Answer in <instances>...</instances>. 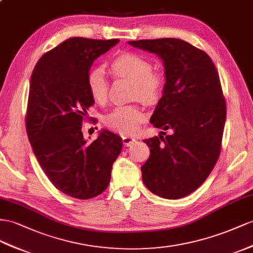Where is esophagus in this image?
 I'll return each instance as SVG.
<instances>
[{"label":"esophagus","mask_w":253,"mask_h":253,"mask_svg":"<svg viewBox=\"0 0 253 253\" xmlns=\"http://www.w3.org/2000/svg\"><path fill=\"white\" fill-rule=\"evenodd\" d=\"M135 141L137 140L132 137H129V135H125V137H123V143H124L125 146H131Z\"/></svg>","instance_id":"esophagus-1"}]
</instances>
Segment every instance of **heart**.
I'll list each match as a JSON object with an SVG mask.
<instances>
[{
    "mask_svg": "<svg viewBox=\"0 0 253 253\" xmlns=\"http://www.w3.org/2000/svg\"><path fill=\"white\" fill-rule=\"evenodd\" d=\"M111 71L115 77L133 82L132 99L146 105H156L163 98L167 79L164 73L153 70V64L137 53H123L112 61ZM87 87L92 98L99 105L108 100L109 83L101 66L93 67L87 74ZM146 120V113L137 105L120 106L109 112L103 124L110 130L120 134H132Z\"/></svg>",
    "mask_w": 253,
    "mask_h": 253,
    "instance_id": "obj_1",
    "label": "heart"
}]
</instances>
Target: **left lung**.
Returning <instances> with one entry per match:
<instances>
[{"label": "left lung", "mask_w": 253, "mask_h": 253, "mask_svg": "<svg viewBox=\"0 0 253 253\" xmlns=\"http://www.w3.org/2000/svg\"><path fill=\"white\" fill-rule=\"evenodd\" d=\"M129 44L163 59L166 89L151 123L161 134L143 140L151 155L141 168L142 179L157 196L180 199L205 182L221 152L226 103L218 71L205 51L177 38Z\"/></svg>", "instance_id": "left-lung-1"}]
</instances>
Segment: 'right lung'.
<instances>
[{"label":"right lung","mask_w":253,"mask_h":253,"mask_svg":"<svg viewBox=\"0 0 253 253\" xmlns=\"http://www.w3.org/2000/svg\"><path fill=\"white\" fill-rule=\"evenodd\" d=\"M119 42L69 38L44 53L31 77L25 115L30 143L50 182L76 199H92L107 189L123 147L122 138L108 130L93 142L82 133L87 109L95 102L88 70Z\"/></svg>","instance_id":"add662e5"}]
</instances>
